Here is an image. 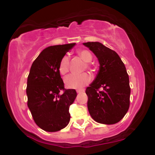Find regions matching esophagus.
<instances>
[{
	"label": "esophagus",
	"instance_id": "obj_1",
	"mask_svg": "<svg viewBox=\"0 0 155 155\" xmlns=\"http://www.w3.org/2000/svg\"><path fill=\"white\" fill-rule=\"evenodd\" d=\"M84 90H76V92H77V93H80V92H84Z\"/></svg>",
	"mask_w": 155,
	"mask_h": 155
}]
</instances>
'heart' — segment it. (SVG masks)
<instances>
[{"label": "heart", "mask_w": 155, "mask_h": 155, "mask_svg": "<svg viewBox=\"0 0 155 155\" xmlns=\"http://www.w3.org/2000/svg\"><path fill=\"white\" fill-rule=\"evenodd\" d=\"M78 56L83 61L87 63V67L90 68V64L89 63L92 61V55L90 51L86 49H81L77 51ZM69 71V58L68 56H64L60 60L59 65V71L61 74H67ZM91 81V77L87 73H84L80 75H74L71 74L66 76L65 79V86L70 89H81L87 85Z\"/></svg>", "instance_id": "1"}]
</instances>
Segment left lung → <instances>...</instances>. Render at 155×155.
I'll return each mask as SVG.
<instances>
[{"label":"left lung","instance_id":"left-lung-1","mask_svg":"<svg viewBox=\"0 0 155 155\" xmlns=\"http://www.w3.org/2000/svg\"><path fill=\"white\" fill-rule=\"evenodd\" d=\"M95 54L100 67L95 80L86 89L87 108L95 122L117 123L130 106V87L124 64L116 51L100 42L83 43ZM100 88L102 90L98 91Z\"/></svg>","mask_w":155,"mask_h":155}]
</instances>
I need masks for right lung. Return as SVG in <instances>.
<instances>
[{
	"label": "right lung",
	"instance_id": "obj_1",
	"mask_svg": "<svg viewBox=\"0 0 155 155\" xmlns=\"http://www.w3.org/2000/svg\"><path fill=\"white\" fill-rule=\"evenodd\" d=\"M75 43L44 49L32 64L27 82L28 106L35 124L47 132H56L69 123V107L76 92L65 90L59 71L60 60ZM63 90L64 92L60 94Z\"/></svg>",
	"mask_w": 155,
	"mask_h": 155
}]
</instances>
